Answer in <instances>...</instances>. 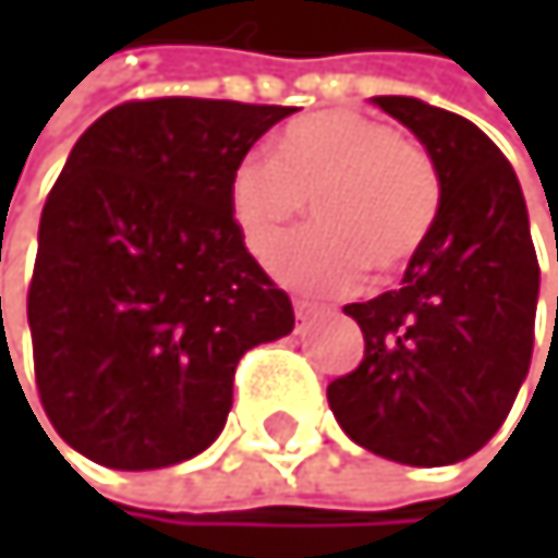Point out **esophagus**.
Returning a JSON list of instances; mask_svg holds the SVG:
<instances>
[{
	"label": "esophagus",
	"instance_id": "obj_1",
	"mask_svg": "<svg viewBox=\"0 0 558 558\" xmlns=\"http://www.w3.org/2000/svg\"><path fill=\"white\" fill-rule=\"evenodd\" d=\"M314 311H317V307H314L307 298H294V314H298V320H307Z\"/></svg>",
	"mask_w": 558,
	"mask_h": 558
}]
</instances>
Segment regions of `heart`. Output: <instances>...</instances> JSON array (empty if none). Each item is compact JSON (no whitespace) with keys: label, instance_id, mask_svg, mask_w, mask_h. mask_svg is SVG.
<instances>
[{"label":"heart","instance_id":"heart-1","mask_svg":"<svg viewBox=\"0 0 558 558\" xmlns=\"http://www.w3.org/2000/svg\"><path fill=\"white\" fill-rule=\"evenodd\" d=\"M311 201L314 227L270 267L311 294H344L364 270L395 277L432 238L441 183L432 157L385 120L317 110L291 120L270 154H244L227 177V210L244 247L264 260Z\"/></svg>","mask_w":558,"mask_h":558}]
</instances>
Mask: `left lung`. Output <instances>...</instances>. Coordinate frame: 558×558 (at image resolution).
Returning a JSON list of instances; mask_svg holds the SVG:
<instances>
[{"label": "left lung", "mask_w": 558, "mask_h": 558, "mask_svg": "<svg viewBox=\"0 0 558 558\" xmlns=\"http://www.w3.org/2000/svg\"><path fill=\"white\" fill-rule=\"evenodd\" d=\"M438 170L441 207L401 288L344 314L361 364L328 385L351 441L418 469L452 465L496 435L529 375L539 260L519 177L472 120L415 96H375Z\"/></svg>", "instance_id": "left-lung-1"}]
</instances>
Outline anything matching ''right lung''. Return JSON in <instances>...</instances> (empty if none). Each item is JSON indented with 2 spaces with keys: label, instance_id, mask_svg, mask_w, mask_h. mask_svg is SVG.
<instances>
[{
  "label": "right lung",
  "instance_id": "1",
  "mask_svg": "<svg viewBox=\"0 0 558 558\" xmlns=\"http://www.w3.org/2000/svg\"><path fill=\"white\" fill-rule=\"evenodd\" d=\"M294 106L133 99L73 146L39 220L29 331L39 401L80 456L123 472L201 456L244 351L294 307L247 254L227 177Z\"/></svg>",
  "mask_w": 558,
  "mask_h": 558
}]
</instances>
